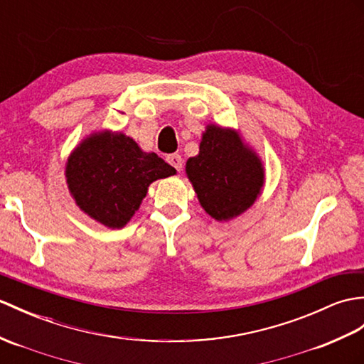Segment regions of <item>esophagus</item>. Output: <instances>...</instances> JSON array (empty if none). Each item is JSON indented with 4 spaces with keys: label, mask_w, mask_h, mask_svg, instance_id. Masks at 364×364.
Returning <instances> with one entry per match:
<instances>
[{
    "label": "esophagus",
    "mask_w": 364,
    "mask_h": 364,
    "mask_svg": "<svg viewBox=\"0 0 364 364\" xmlns=\"http://www.w3.org/2000/svg\"><path fill=\"white\" fill-rule=\"evenodd\" d=\"M167 163L173 166L176 168V172H181L183 171V158L178 154H173V155H168L167 156Z\"/></svg>",
    "instance_id": "1"
}]
</instances>
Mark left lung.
<instances>
[{"label": "left lung", "instance_id": "8db88e82", "mask_svg": "<svg viewBox=\"0 0 364 364\" xmlns=\"http://www.w3.org/2000/svg\"><path fill=\"white\" fill-rule=\"evenodd\" d=\"M201 206L215 220H230L247 210L264 184V167L231 130L210 125L200 154L186 164Z\"/></svg>", "mask_w": 364, "mask_h": 364}]
</instances>
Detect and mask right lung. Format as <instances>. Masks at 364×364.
I'll return each mask as SVG.
<instances>
[{
    "instance_id": "1",
    "label": "right lung",
    "mask_w": 364,
    "mask_h": 364,
    "mask_svg": "<svg viewBox=\"0 0 364 364\" xmlns=\"http://www.w3.org/2000/svg\"><path fill=\"white\" fill-rule=\"evenodd\" d=\"M176 171L156 154H146L122 133H99L68 159L66 180L75 203L95 220L122 228L138 210L151 181Z\"/></svg>"
}]
</instances>
